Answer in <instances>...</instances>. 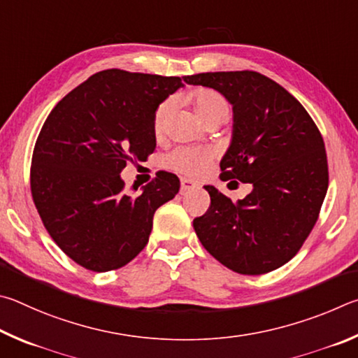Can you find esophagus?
<instances>
[{
  "label": "esophagus",
  "mask_w": 358,
  "mask_h": 358,
  "mask_svg": "<svg viewBox=\"0 0 358 358\" xmlns=\"http://www.w3.org/2000/svg\"><path fill=\"white\" fill-rule=\"evenodd\" d=\"M195 189H198V184L193 182V180H190V179L180 180V193H185V192H190Z\"/></svg>",
  "instance_id": "obj_1"
}]
</instances>
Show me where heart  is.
<instances>
[{
    "label": "heart",
    "mask_w": 358,
    "mask_h": 358,
    "mask_svg": "<svg viewBox=\"0 0 358 358\" xmlns=\"http://www.w3.org/2000/svg\"><path fill=\"white\" fill-rule=\"evenodd\" d=\"M192 103L195 108L198 117L201 119L204 124H210L215 121H227L231 106L228 100L224 99L222 94L212 90H199L192 96ZM171 102L165 100L162 102L154 113V131L160 135L163 129L171 115ZM210 162V152L208 149L199 148H179L174 149L171 154L166 155L165 163L166 166L176 171L189 174V176H198L204 171Z\"/></svg>",
    "instance_id": "heart-1"
}]
</instances>
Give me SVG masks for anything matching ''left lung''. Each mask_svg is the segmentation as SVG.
I'll use <instances>...</instances> for the list:
<instances>
[{"label":"left lung","instance_id":"1","mask_svg":"<svg viewBox=\"0 0 358 358\" xmlns=\"http://www.w3.org/2000/svg\"><path fill=\"white\" fill-rule=\"evenodd\" d=\"M184 81L212 87L233 105L220 178L253 187L231 201L206 185L210 208L193 220L198 239L237 273L272 272L296 256L317 220L329 187L322 136L302 103L258 72H206Z\"/></svg>","mask_w":358,"mask_h":358}]
</instances>
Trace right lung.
Wrapping results in <instances>:
<instances>
[{
  "instance_id": "1",
  "label": "right lung",
  "mask_w": 358,
  "mask_h": 358,
  "mask_svg": "<svg viewBox=\"0 0 358 358\" xmlns=\"http://www.w3.org/2000/svg\"><path fill=\"white\" fill-rule=\"evenodd\" d=\"M182 86L179 77L108 69L69 92L43 122L31 162L33 201L56 245L87 271L134 259L154 212L178 195V176L166 171L138 196L125 195L121 171L154 152V113Z\"/></svg>"
}]
</instances>
